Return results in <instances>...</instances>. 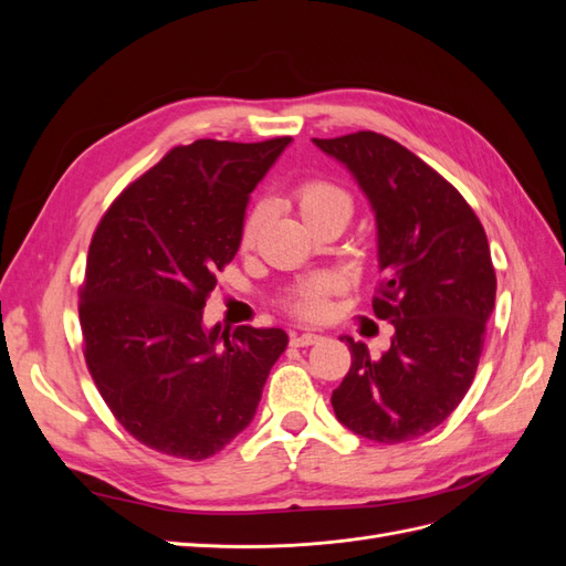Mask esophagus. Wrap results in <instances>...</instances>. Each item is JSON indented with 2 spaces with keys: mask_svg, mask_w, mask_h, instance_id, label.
I'll return each mask as SVG.
<instances>
[{
  "mask_svg": "<svg viewBox=\"0 0 566 566\" xmlns=\"http://www.w3.org/2000/svg\"><path fill=\"white\" fill-rule=\"evenodd\" d=\"M316 342H321V335H316V333H293V335H290V345H293V347H310V345H316Z\"/></svg>",
  "mask_w": 566,
  "mask_h": 566,
  "instance_id": "esophagus-1",
  "label": "esophagus"
}]
</instances>
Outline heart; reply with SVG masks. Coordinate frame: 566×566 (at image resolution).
I'll use <instances>...</instances> for the list:
<instances>
[{"label": "heart", "instance_id": "1", "mask_svg": "<svg viewBox=\"0 0 566 566\" xmlns=\"http://www.w3.org/2000/svg\"><path fill=\"white\" fill-rule=\"evenodd\" d=\"M293 202L300 212V217L306 221V224L314 227L325 217H335V214H345L352 217L354 202L345 188H339L333 181L325 179H310L295 186L293 191ZM271 217V205L269 202H256L250 208V212L243 219L241 227V248L250 250L256 238H260L262 229L266 227V221ZM335 287L333 281L328 279H318L302 285L297 293L290 297V310L304 318H318L323 314V297L331 293Z\"/></svg>", "mask_w": 566, "mask_h": 566}]
</instances>
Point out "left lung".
Here are the masks:
<instances>
[{
    "label": "left lung",
    "instance_id": "obj_1",
    "mask_svg": "<svg viewBox=\"0 0 566 566\" xmlns=\"http://www.w3.org/2000/svg\"><path fill=\"white\" fill-rule=\"evenodd\" d=\"M314 144L347 167L370 202L382 273L373 312L394 325L380 356L347 337L352 368L333 391V410L364 439H418L453 413L484 349L495 304L484 227L447 179L382 134Z\"/></svg>",
    "mask_w": 566,
    "mask_h": 566
}]
</instances>
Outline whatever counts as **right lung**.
<instances>
[{"instance_id": "obj_1", "label": "right lung", "mask_w": 566, "mask_h": 566, "mask_svg": "<svg viewBox=\"0 0 566 566\" xmlns=\"http://www.w3.org/2000/svg\"><path fill=\"white\" fill-rule=\"evenodd\" d=\"M198 139L129 184L92 238L80 290L84 358L117 422L160 453L205 460L252 422L281 328L202 323L241 248L250 193L290 146Z\"/></svg>"}]
</instances>
